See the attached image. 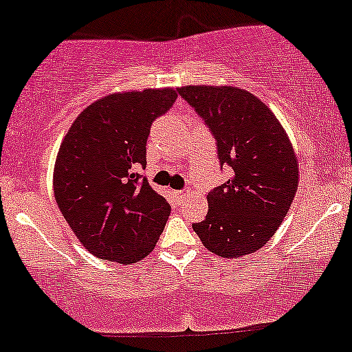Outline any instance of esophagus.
Masks as SVG:
<instances>
[{
  "label": "esophagus",
  "mask_w": 352,
  "mask_h": 352,
  "mask_svg": "<svg viewBox=\"0 0 352 352\" xmlns=\"http://www.w3.org/2000/svg\"><path fill=\"white\" fill-rule=\"evenodd\" d=\"M177 198H180V200H184V198L188 197V190H179V192H175Z\"/></svg>",
  "instance_id": "34e87169"
}]
</instances>
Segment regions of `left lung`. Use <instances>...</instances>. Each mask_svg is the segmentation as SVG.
Masks as SVG:
<instances>
[{"instance_id": "8db88e82", "label": "left lung", "mask_w": 352, "mask_h": 352, "mask_svg": "<svg viewBox=\"0 0 352 352\" xmlns=\"http://www.w3.org/2000/svg\"><path fill=\"white\" fill-rule=\"evenodd\" d=\"M177 91L217 139L219 165L231 167L230 179L206 197L208 213L193 231L217 256L256 252L297 193L298 162L287 133L265 103L243 88L187 85Z\"/></svg>"}]
</instances>
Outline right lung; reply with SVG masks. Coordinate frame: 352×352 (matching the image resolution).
Instances as JSON below:
<instances>
[{
  "mask_svg": "<svg viewBox=\"0 0 352 352\" xmlns=\"http://www.w3.org/2000/svg\"><path fill=\"white\" fill-rule=\"evenodd\" d=\"M173 88L111 93L78 114L60 144L54 195L93 256L135 264L162 234L170 205L139 175L152 122L175 103Z\"/></svg>",
  "mask_w": 352,
  "mask_h": 352,
  "instance_id": "1",
  "label": "right lung"
}]
</instances>
